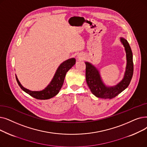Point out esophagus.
Instances as JSON below:
<instances>
[{"label": "esophagus", "instance_id": "obj_1", "mask_svg": "<svg viewBox=\"0 0 147 147\" xmlns=\"http://www.w3.org/2000/svg\"><path fill=\"white\" fill-rule=\"evenodd\" d=\"M77 58H78L79 59H84V57H83V56H82V55L79 54V55H78Z\"/></svg>", "mask_w": 147, "mask_h": 147}]
</instances>
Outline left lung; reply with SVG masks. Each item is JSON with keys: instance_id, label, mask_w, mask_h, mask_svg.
<instances>
[{"instance_id": "1", "label": "left lung", "mask_w": 147, "mask_h": 147, "mask_svg": "<svg viewBox=\"0 0 147 147\" xmlns=\"http://www.w3.org/2000/svg\"><path fill=\"white\" fill-rule=\"evenodd\" d=\"M120 41L125 50L127 65L124 78L116 85L107 86L102 80L100 72L91 63L86 62V80L91 92L97 97L112 99L123 92L129 85L133 74V54L129 44L125 38L121 37Z\"/></svg>"}]
</instances>
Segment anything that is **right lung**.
Instances as JSON below:
<instances>
[{
    "label": "right lung",
    "mask_w": 147,
    "mask_h": 147,
    "mask_svg": "<svg viewBox=\"0 0 147 147\" xmlns=\"http://www.w3.org/2000/svg\"><path fill=\"white\" fill-rule=\"evenodd\" d=\"M76 63V59L71 58L63 62L57 69L52 81L43 90L40 91H32L23 87L19 82L17 76L16 80L18 85L25 92L30 96L38 100H47L55 97L58 94L61 89L64 81L66 73Z\"/></svg>",
    "instance_id": "right-lung-1"
}]
</instances>
